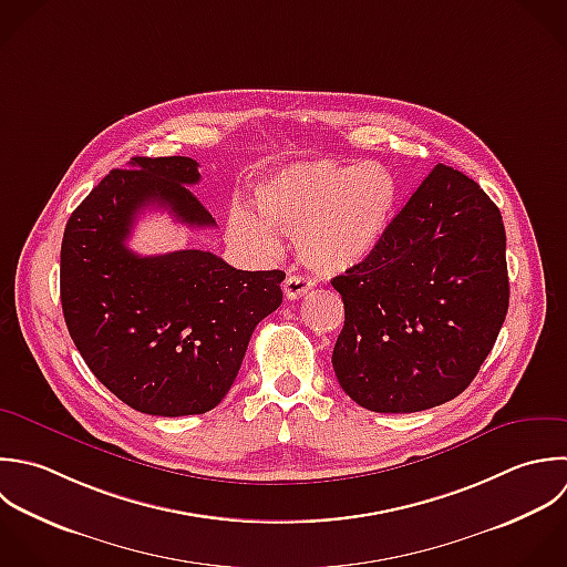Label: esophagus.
I'll return each instance as SVG.
<instances>
[{
  "label": "esophagus",
  "instance_id": "esophagus-1",
  "mask_svg": "<svg viewBox=\"0 0 567 567\" xmlns=\"http://www.w3.org/2000/svg\"><path fill=\"white\" fill-rule=\"evenodd\" d=\"M311 287H313L311 280H307V278H302V276H296V274L287 276L285 282H282V291H285V296H287L289 300L302 298L305 293L311 291Z\"/></svg>",
  "mask_w": 567,
  "mask_h": 567
}]
</instances>
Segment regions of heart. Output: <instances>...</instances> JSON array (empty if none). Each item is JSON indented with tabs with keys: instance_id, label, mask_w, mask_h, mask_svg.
<instances>
[{
	"instance_id": "heart-1",
	"label": "heart",
	"mask_w": 567,
	"mask_h": 567,
	"mask_svg": "<svg viewBox=\"0 0 567 567\" xmlns=\"http://www.w3.org/2000/svg\"><path fill=\"white\" fill-rule=\"evenodd\" d=\"M265 217L245 205L229 212L236 243L274 254L278 229L293 236L300 260L340 276L364 265L384 243L400 203L395 174L378 163L316 158L282 167L256 189Z\"/></svg>"
}]
</instances>
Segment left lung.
Returning <instances> with one entry per match:
<instances>
[{
  "label": "left lung",
  "instance_id": "1",
  "mask_svg": "<svg viewBox=\"0 0 567 567\" xmlns=\"http://www.w3.org/2000/svg\"><path fill=\"white\" fill-rule=\"evenodd\" d=\"M331 285L344 302L331 362L355 404L417 413L451 402L480 373L508 313L499 207L440 163L380 249Z\"/></svg>",
  "mask_w": 567,
  "mask_h": 567
}]
</instances>
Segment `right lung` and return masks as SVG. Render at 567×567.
<instances>
[{
  "mask_svg": "<svg viewBox=\"0 0 567 567\" xmlns=\"http://www.w3.org/2000/svg\"><path fill=\"white\" fill-rule=\"evenodd\" d=\"M189 156H134L72 212L61 240V309L94 378L145 415H200L220 404L254 329L282 302L285 274L243 271L212 251L138 256L125 240L145 207L189 227L216 220L185 187Z\"/></svg>",
  "mask_w": 567,
  "mask_h": 567,
  "instance_id": "1",
  "label": "right lung"
}]
</instances>
